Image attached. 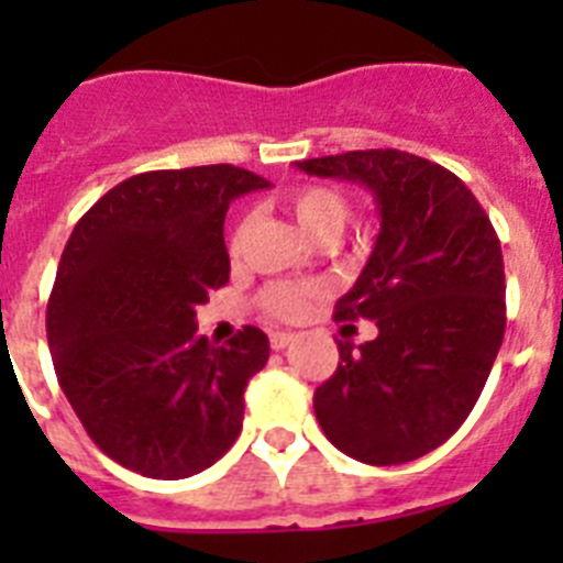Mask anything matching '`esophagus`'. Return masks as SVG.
<instances>
[{"instance_id":"obj_1","label":"esophagus","mask_w":563,"mask_h":563,"mask_svg":"<svg viewBox=\"0 0 563 563\" xmlns=\"http://www.w3.org/2000/svg\"><path fill=\"white\" fill-rule=\"evenodd\" d=\"M296 341V335L292 332H271V346L273 350H285L287 343Z\"/></svg>"}]
</instances>
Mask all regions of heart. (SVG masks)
Returning <instances> with one entry per match:
<instances>
[{
    "mask_svg": "<svg viewBox=\"0 0 563 563\" xmlns=\"http://www.w3.org/2000/svg\"><path fill=\"white\" fill-rule=\"evenodd\" d=\"M287 211L296 217L301 231L318 242H330L341 233L343 222L350 217V200L338 191L335 186L324 183H310V186H298L285 197ZM247 233V220H239L231 233V253L242 251ZM316 296V285L310 282H271L265 290L258 292V307L273 318L282 321H296L307 312L310 298Z\"/></svg>",
    "mask_w": 563,
    "mask_h": 563,
    "instance_id": "b5f03b06",
    "label": "heart"
}]
</instances>
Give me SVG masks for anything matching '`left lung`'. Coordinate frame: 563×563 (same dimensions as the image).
Here are the masks:
<instances>
[{
    "mask_svg": "<svg viewBox=\"0 0 563 563\" xmlns=\"http://www.w3.org/2000/svg\"><path fill=\"white\" fill-rule=\"evenodd\" d=\"M301 172L369 188L380 233L335 321L369 318L375 341H338V369L312 397L327 440L366 465L440 449L479 400L505 338V262L494 225L449 168L366 148Z\"/></svg>",
    "mask_w": 563,
    "mask_h": 563,
    "instance_id": "left-lung-1",
    "label": "left lung"
}]
</instances>
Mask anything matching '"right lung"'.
Segmentation results:
<instances>
[{
  "label": "right lung",
  "instance_id": "1",
  "mask_svg": "<svg viewBox=\"0 0 563 563\" xmlns=\"http://www.w3.org/2000/svg\"><path fill=\"white\" fill-rule=\"evenodd\" d=\"M267 186L231 163L143 172L73 228L47 301L49 355L87 434L134 474H200L242 431L271 341L242 327L213 346L194 316L231 276L228 206Z\"/></svg>",
  "mask_w": 563,
  "mask_h": 563
}]
</instances>
